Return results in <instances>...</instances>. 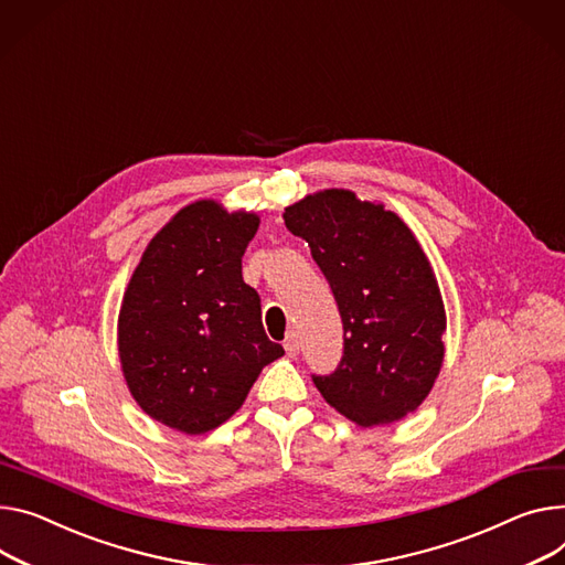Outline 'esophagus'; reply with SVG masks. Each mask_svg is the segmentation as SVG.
<instances>
[{"label":"esophagus","instance_id":"obj_1","mask_svg":"<svg viewBox=\"0 0 565 565\" xmlns=\"http://www.w3.org/2000/svg\"><path fill=\"white\" fill-rule=\"evenodd\" d=\"M285 351H287L289 358H296V355H298V351H300V339H298V332H296V330H291V332L287 334V339H285Z\"/></svg>","mask_w":565,"mask_h":565}]
</instances>
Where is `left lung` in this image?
<instances>
[{"label": "left lung", "mask_w": 565, "mask_h": 565, "mask_svg": "<svg viewBox=\"0 0 565 565\" xmlns=\"http://www.w3.org/2000/svg\"><path fill=\"white\" fill-rule=\"evenodd\" d=\"M326 276L343 326V353L321 396L362 427L414 412L444 362L446 312L425 253L392 210L328 190L285 207Z\"/></svg>", "instance_id": "8db88e82"}]
</instances>
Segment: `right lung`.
Returning <instances> with one entry per match:
<instances>
[{"label":"right lung","instance_id":"obj_1","mask_svg":"<svg viewBox=\"0 0 565 565\" xmlns=\"http://www.w3.org/2000/svg\"><path fill=\"white\" fill-rule=\"evenodd\" d=\"M257 216L214 201L183 207L151 239L124 294L119 358L138 405L201 434L231 418L269 362L285 355L242 278Z\"/></svg>","mask_w":565,"mask_h":565}]
</instances>
